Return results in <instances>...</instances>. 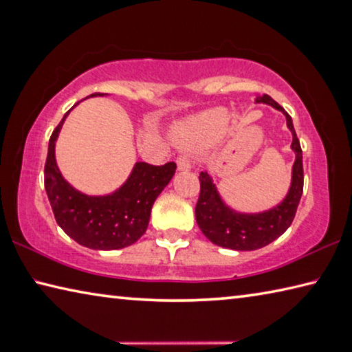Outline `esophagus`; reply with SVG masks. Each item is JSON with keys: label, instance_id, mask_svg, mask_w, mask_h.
<instances>
[{"label": "esophagus", "instance_id": "esophagus-1", "mask_svg": "<svg viewBox=\"0 0 352 352\" xmlns=\"http://www.w3.org/2000/svg\"><path fill=\"white\" fill-rule=\"evenodd\" d=\"M177 167L178 170H189L191 169V161H189L186 155H180L177 158Z\"/></svg>", "mask_w": 352, "mask_h": 352}]
</instances>
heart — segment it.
I'll return each instance as SVG.
<instances>
[{"instance_id":"heart-1","label":"heart","mask_w":352,"mask_h":352,"mask_svg":"<svg viewBox=\"0 0 352 352\" xmlns=\"http://www.w3.org/2000/svg\"><path fill=\"white\" fill-rule=\"evenodd\" d=\"M228 125L226 109L214 108L194 117L175 131V141L182 146L208 147L224 136Z\"/></svg>"}]
</instances>
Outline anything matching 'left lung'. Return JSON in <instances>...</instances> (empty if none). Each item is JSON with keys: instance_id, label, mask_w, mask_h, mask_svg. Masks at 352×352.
Here are the masks:
<instances>
[{"instance_id": "left-lung-1", "label": "left lung", "mask_w": 352, "mask_h": 352, "mask_svg": "<svg viewBox=\"0 0 352 352\" xmlns=\"http://www.w3.org/2000/svg\"><path fill=\"white\" fill-rule=\"evenodd\" d=\"M255 103H266L282 111L287 117V126L293 135L292 148L296 160L293 164L292 185L288 194L274 208L261 213H238L224 204L217 192L216 185L206 172H200V196L196 205V221L204 235L213 244L233 250H255L265 248L287 232L296 214L304 189L302 150L294 131L293 120L280 104L270 96L255 98Z\"/></svg>"}]
</instances>
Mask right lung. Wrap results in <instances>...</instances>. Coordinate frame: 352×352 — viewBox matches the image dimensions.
I'll return each mask as SVG.
<instances>
[{
    "label": "right lung",
    "instance_id": "right-lung-1",
    "mask_svg": "<svg viewBox=\"0 0 352 352\" xmlns=\"http://www.w3.org/2000/svg\"><path fill=\"white\" fill-rule=\"evenodd\" d=\"M98 96L104 94L91 97ZM72 109L54 128L45 161V191L56 222L72 239L89 249L114 250L131 246L146 233L155 200L172 180L177 164L152 166L139 161L126 182L113 194L87 196L80 192L60 174L54 156L56 139Z\"/></svg>",
    "mask_w": 352,
    "mask_h": 352
}]
</instances>
